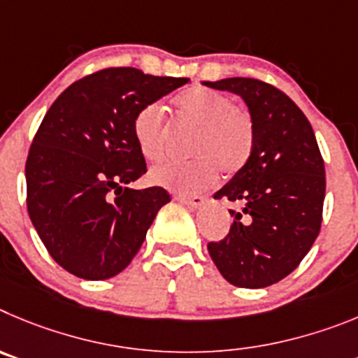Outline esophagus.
Segmentation results:
<instances>
[{
	"mask_svg": "<svg viewBox=\"0 0 358 358\" xmlns=\"http://www.w3.org/2000/svg\"><path fill=\"white\" fill-rule=\"evenodd\" d=\"M176 201L183 203V205H187V207H191V208H199L205 203V199L201 198V196H192V198H189V196H175Z\"/></svg>",
	"mask_w": 358,
	"mask_h": 358,
	"instance_id": "1",
	"label": "esophagus"
}]
</instances>
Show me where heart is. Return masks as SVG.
Returning <instances> with one entry per match:
<instances>
[{"label": "heart", "instance_id": "heart-1", "mask_svg": "<svg viewBox=\"0 0 358 358\" xmlns=\"http://www.w3.org/2000/svg\"><path fill=\"white\" fill-rule=\"evenodd\" d=\"M176 117L182 124L198 130L189 164L167 162L151 167L150 182L182 194H194L217 180V169L227 176L239 173L250 160L255 144V127L246 112L221 92L191 87L173 99ZM134 137L144 159L164 155L167 127L162 108L148 105L134 121Z\"/></svg>", "mask_w": 358, "mask_h": 358}]
</instances>
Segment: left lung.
Segmentation results:
<instances>
[{"instance_id": "obj_1", "label": "left lung", "mask_w": 358, "mask_h": 358, "mask_svg": "<svg viewBox=\"0 0 358 358\" xmlns=\"http://www.w3.org/2000/svg\"><path fill=\"white\" fill-rule=\"evenodd\" d=\"M201 83L241 96L255 127L250 160L214 194L241 210H230V234L208 253L231 285L267 287L294 271L320 234L327 180L317 141L298 105L269 83Z\"/></svg>"}]
</instances>
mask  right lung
Returning a JSON list of instances; mask_svg holds the SVG:
<instances>
[{"label":"right lung","mask_w":358,"mask_h":358,"mask_svg":"<svg viewBox=\"0 0 358 358\" xmlns=\"http://www.w3.org/2000/svg\"><path fill=\"white\" fill-rule=\"evenodd\" d=\"M187 82L110 67L67 87L46 112L28 153L27 205L50 255L71 275H119L171 201L162 187H128L146 173L134 121Z\"/></svg>","instance_id":"add662e5"}]
</instances>
